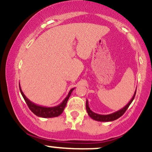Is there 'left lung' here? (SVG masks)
Here are the masks:
<instances>
[{
	"mask_svg": "<svg viewBox=\"0 0 152 152\" xmlns=\"http://www.w3.org/2000/svg\"><path fill=\"white\" fill-rule=\"evenodd\" d=\"M136 93V91H135L133 97L131 98V99L130 100L129 102H128V104L124 107H123L122 109L119 110L115 112V113H111V114H109V115H99V114H97V113H94L93 111H91V109H90L89 107V102H88V100L86 99V112H87L88 115H89L90 118H92V119L94 120V121H100V122H110V121H115V120L118 119V118H119L120 117L122 116L125 113V112L127 110L128 107L130 106V104H131V102H132L133 99H134Z\"/></svg>",
	"mask_w": 152,
	"mask_h": 152,
	"instance_id": "obj_1",
	"label": "left lung"
}]
</instances>
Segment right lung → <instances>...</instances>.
Masks as SVG:
<instances>
[{
    "label": "right lung",
    "mask_w": 152,
    "mask_h": 152,
    "mask_svg": "<svg viewBox=\"0 0 152 152\" xmlns=\"http://www.w3.org/2000/svg\"><path fill=\"white\" fill-rule=\"evenodd\" d=\"M75 88H73L69 91L68 94L67 95L65 99H63V101L60 104H58L57 106L55 107H43L41 105H37V104H34V102H31L25 96L24 93H23L22 90L21 89V86H20L19 84V89L20 92H21V95H22L23 98L24 99L25 102H26V104L29 107V108L31 110V111L34 113V115H36L37 116L41 117V118H54V117H58L60 115L62 114V113L64 110L65 107H66V103L69 99L70 96H71V93H72L73 90Z\"/></svg>",
    "instance_id": "obj_1"
}]
</instances>
